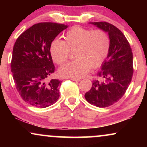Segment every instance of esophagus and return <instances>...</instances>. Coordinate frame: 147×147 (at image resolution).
Returning <instances> with one entry per match:
<instances>
[{
  "label": "esophagus",
  "mask_w": 147,
  "mask_h": 147,
  "mask_svg": "<svg viewBox=\"0 0 147 147\" xmlns=\"http://www.w3.org/2000/svg\"><path fill=\"white\" fill-rule=\"evenodd\" d=\"M71 80H73V81H76V82H79V81H80V78H71Z\"/></svg>",
  "instance_id": "1"
}]
</instances>
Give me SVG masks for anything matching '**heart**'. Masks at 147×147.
Listing matches in <instances>:
<instances>
[{"instance_id":"heart-1","label":"heart","mask_w":147,"mask_h":147,"mask_svg":"<svg viewBox=\"0 0 147 147\" xmlns=\"http://www.w3.org/2000/svg\"><path fill=\"white\" fill-rule=\"evenodd\" d=\"M64 39V41L53 40L49 47L52 59L58 65L67 61L69 51H75V61L65 63L59 68V72L62 76L83 77L91 67L94 69L99 67L109 53L110 38L103 29L74 27L65 33Z\"/></svg>"}]
</instances>
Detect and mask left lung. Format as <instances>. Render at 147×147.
Listing matches in <instances>:
<instances>
[{
  "label": "left lung",
  "mask_w": 147,
  "mask_h": 147,
  "mask_svg": "<svg viewBox=\"0 0 147 147\" xmlns=\"http://www.w3.org/2000/svg\"><path fill=\"white\" fill-rule=\"evenodd\" d=\"M108 32L110 49L85 98L97 107L106 108L121 99L132 80L133 55L125 36L115 26L107 22L90 23Z\"/></svg>",
  "instance_id": "8db88e82"
}]
</instances>
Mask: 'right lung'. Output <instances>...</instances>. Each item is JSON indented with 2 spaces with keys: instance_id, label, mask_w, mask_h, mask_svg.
<instances>
[{
  "instance_id": "add662e5",
  "label": "right lung",
  "mask_w": 147,
  "mask_h": 147,
  "mask_svg": "<svg viewBox=\"0 0 147 147\" xmlns=\"http://www.w3.org/2000/svg\"><path fill=\"white\" fill-rule=\"evenodd\" d=\"M67 27L55 23L35 24L24 31L14 45L11 72L19 95L30 105L46 108L59 98L61 81L49 80L55 72L49 47Z\"/></svg>"
}]
</instances>
